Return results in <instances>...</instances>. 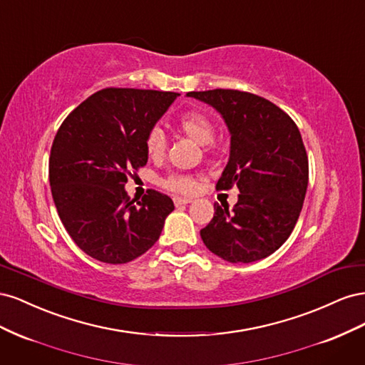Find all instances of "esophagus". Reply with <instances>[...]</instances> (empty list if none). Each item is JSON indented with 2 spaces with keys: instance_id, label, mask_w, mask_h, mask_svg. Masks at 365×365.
<instances>
[{
  "instance_id": "34e87169",
  "label": "esophagus",
  "mask_w": 365,
  "mask_h": 365,
  "mask_svg": "<svg viewBox=\"0 0 365 365\" xmlns=\"http://www.w3.org/2000/svg\"><path fill=\"white\" fill-rule=\"evenodd\" d=\"M173 202H175V205L178 207V205H185V204H190L192 202V200H189V197H173Z\"/></svg>"
}]
</instances>
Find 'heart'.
<instances>
[{
	"label": "heart",
	"mask_w": 365,
	"mask_h": 365,
	"mask_svg": "<svg viewBox=\"0 0 365 365\" xmlns=\"http://www.w3.org/2000/svg\"><path fill=\"white\" fill-rule=\"evenodd\" d=\"M178 125L185 135H189L192 140H195L197 145L208 146L212 145L215 140V123L210 120L208 115L200 113V111H189L184 113L180 120ZM165 148H168V140L163 129L160 128H152L146 137V150L149 157L152 158H161L165 153ZM163 187L175 193H182V195H192L197 190L200 182L197 178L192 175H180L173 173L169 175L168 178L163 180Z\"/></svg>",
	"instance_id": "obj_1"
}]
</instances>
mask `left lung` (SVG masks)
I'll return each mask as SVG.
<instances>
[{
	"mask_svg": "<svg viewBox=\"0 0 365 365\" xmlns=\"http://www.w3.org/2000/svg\"><path fill=\"white\" fill-rule=\"evenodd\" d=\"M222 115L230 132V158L217 190L236 185L233 210L215 204L201 230L205 247L231 263L271 256L292 233L309 180L306 149L294 120L279 106L237 90L192 91Z\"/></svg>",
	"mask_w": 365,
	"mask_h": 365,
	"instance_id": "8db88e82",
	"label": "left lung"
}]
</instances>
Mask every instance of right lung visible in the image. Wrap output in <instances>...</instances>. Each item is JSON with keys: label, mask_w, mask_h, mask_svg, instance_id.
<instances>
[{"label": "right lung", "mask_w": 365, "mask_h": 365, "mask_svg": "<svg viewBox=\"0 0 365 365\" xmlns=\"http://www.w3.org/2000/svg\"><path fill=\"white\" fill-rule=\"evenodd\" d=\"M178 93L105 88L63 120L54 137L48 176L65 230L88 256L128 263L158 240L173 212L168 195L149 190L134 204L129 170L148 163L146 137Z\"/></svg>", "instance_id": "right-lung-1"}]
</instances>
